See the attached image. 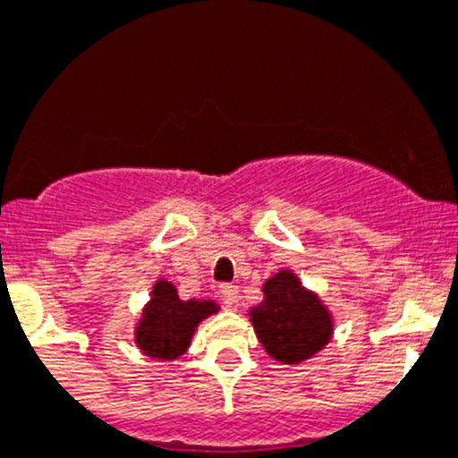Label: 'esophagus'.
Masks as SVG:
<instances>
[{
	"mask_svg": "<svg viewBox=\"0 0 458 458\" xmlns=\"http://www.w3.org/2000/svg\"><path fill=\"white\" fill-rule=\"evenodd\" d=\"M220 293L226 301V305H238V301H241V291H238L236 284H222Z\"/></svg>",
	"mask_w": 458,
	"mask_h": 458,
	"instance_id": "obj_1",
	"label": "esophagus"
}]
</instances>
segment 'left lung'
<instances>
[{
    "label": "left lung",
    "instance_id": "obj_1",
    "mask_svg": "<svg viewBox=\"0 0 458 458\" xmlns=\"http://www.w3.org/2000/svg\"><path fill=\"white\" fill-rule=\"evenodd\" d=\"M264 295V302L252 310V323L259 342L275 360L293 365L326 346L333 333L330 314L293 273L282 270L270 277Z\"/></svg>",
    "mask_w": 458,
    "mask_h": 458
}]
</instances>
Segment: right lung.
I'll list each match as a JSON object with an SVG mask.
<instances>
[{
    "label": "right lung",
    "mask_w": 458,
    "mask_h": 458,
    "mask_svg": "<svg viewBox=\"0 0 458 458\" xmlns=\"http://www.w3.org/2000/svg\"><path fill=\"white\" fill-rule=\"evenodd\" d=\"M213 311H217L216 302H185L181 301L169 282H157L153 286L151 302L144 310V318L137 327V344L151 358H179L190 346V337H192L197 323Z\"/></svg>",
    "instance_id": "1"
}]
</instances>
